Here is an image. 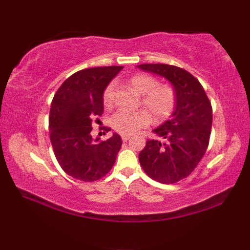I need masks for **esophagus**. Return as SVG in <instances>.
Returning <instances> with one entry per match:
<instances>
[{
	"label": "esophagus",
	"mask_w": 250,
	"mask_h": 250,
	"mask_svg": "<svg viewBox=\"0 0 250 250\" xmlns=\"http://www.w3.org/2000/svg\"><path fill=\"white\" fill-rule=\"evenodd\" d=\"M130 134H124V135H121V139H122V141H124V142H126V141H128L129 139H130Z\"/></svg>",
	"instance_id": "1"
}]
</instances>
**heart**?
Returning <instances> with one entry per match:
<instances>
[{
    "mask_svg": "<svg viewBox=\"0 0 250 250\" xmlns=\"http://www.w3.org/2000/svg\"><path fill=\"white\" fill-rule=\"evenodd\" d=\"M130 86L142 94V104L148 109L133 111L118 110L111 116L110 125L119 133L131 134L148 125L152 118L156 121L166 120L171 116L176 105V93L172 86L158 84L157 79L145 73H139L129 79ZM114 83H109L103 92V104L106 108L113 106ZM151 113L149 114V113Z\"/></svg>",
    "mask_w": 250,
    "mask_h": 250,
    "instance_id": "heart-1",
    "label": "heart"
}]
</instances>
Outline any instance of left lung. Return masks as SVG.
Here are the masks:
<instances>
[{
    "mask_svg": "<svg viewBox=\"0 0 250 250\" xmlns=\"http://www.w3.org/2000/svg\"><path fill=\"white\" fill-rule=\"evenodd\" d=\"M143 71L172 83L176 105L171 118L152 130L139 155L141 167L156 182L174 184L193 172L208 147L213 108L200 82L184 68L168 64H140Z\"/></svg>",
    "mask_w": 250,
    "mask_h": 250,
    "instance_id": "obj_1",
    "label": "left lung"
}]
</instances>
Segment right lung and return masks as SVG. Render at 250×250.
<instances>
[{"label":"right lung","instance_id":"1","mask_svg":"<svg viewBox=\"0 0 250 250\" xmlns=\"http://www.w3.org/2000/svg\"><path fill=\"white\" fill-rule=\"evenodd\" d=\"M122 67L100 66L74 73L52 99L50 142L58 163L73 178L95 182L114 166L122 145L120 135L114 133L99 142L92 139L91 131L93 120L104 111V90Z\"/></svg>","mask_w":250,"mask_h":250}]
</instances>
